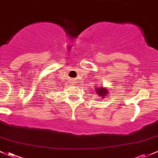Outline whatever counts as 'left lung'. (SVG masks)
I'll list each match as a JSON object with an SVG mask.
<instances>
[{"instance_id":"obj_1","label":"left lung","mask_w":158,"mask_h":158,"mask_svg":"<svg viewBox=\"0 0 158 158\" xmlns=\"http://www.w3.org/2000/svg\"><path fill=\"white\" fill-rule=\"evenodd\" d=\"M95 89H96V93L99 94V96H102V98H104L106 96L107 93H108V90L106 89H105V88H102V86L99 88H98V86H96V88Z\"/></svg>"}]
</instances>
